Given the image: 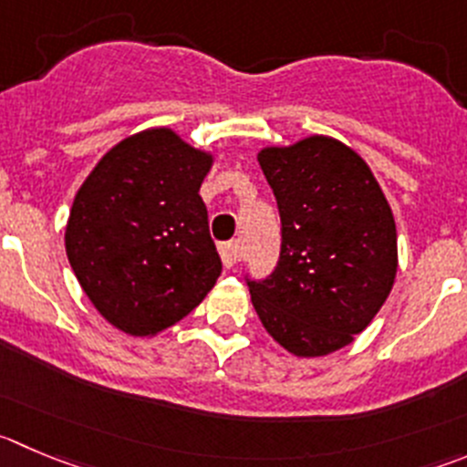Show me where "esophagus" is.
<instances>
[{"mask_svg":"<svg viewBox=\"0 0 467 467\" xmlns=\"http://www.w3.org/2000/svg\"><path fill=\"white\" fill-rule=\"evenodd\" d=\"M220 256H222V264H224L226 268H234V265L241 264L243 250L238 243H226V245L220 247Z\"/></svg>","mask_w":467,"mask_h":467,"instance_id":"obj_1","label":"esophagus"}]
</instances>
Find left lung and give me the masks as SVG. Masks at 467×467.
Masks as SVG:
<instances>
[{
	"label": "left lung",
	"instance_id": "obj_1",
	"mask_svg": "<svg viewBox=\"0 0 467 467\" xmlns=\"http://www.w3.org/2000/svg\"><path fill=\"white\" fill-rule=\"evenodd\" d=\"M282 217L275 273L250 282L265 332L296 358L344 348L374 321L399 268L397 222L369 164L309 135L256 153Z\"/></svg>",
	"mask_w": 467,
	"mask_h": 467
}]
</instances>
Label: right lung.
<instances>
[{
	"mask_svg": "<svg viewBox=\"0 0 467 467\" xmlns=\"http://www.w3.org/2000/svg\"><path fill=\"white\" fill-rule=\"evenodd\" d=\"M215 153L171 128L114 144L75 194L66 254L93 307L117 330L155 337L215 286L222 261L199 197Z\"/></svg>",
	"mask_w": 467,
	"mask_h": 467,
	"instance_id": "obj_1",
	"label": "right lung"
}]
</instances>
